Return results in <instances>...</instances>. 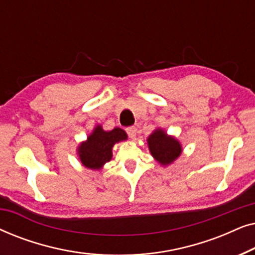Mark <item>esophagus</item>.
I'll return each mask as SVG.
<instances>
[{"label": "esophagus", "instance_id": "esophagus-1", "mask_svg": "<svg viewBox=\"0 0 255 255\" xmlns=\"http://www.w3.org/2000/svg\"><path fill=\"white\" fill-rule=\"evenodd\" d=\"M127 132L128 134V137L131 139H135V135H137V128L135 127H128L127 128Z\"/></svg>", "mask_w": 255, "mask_h": 255}]
</instances>
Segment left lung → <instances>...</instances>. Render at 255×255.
Masks as SVG:
<instances>
[{
  "instance_id": "left-lung-1",
  "label": "left lung",
  "mask_w": 255,
  "mask_h": 255,
  "mask_svg": "<svg viewBox=\"0 0 255 255\" xmlns=\"http://www.w3.org/2000/svg\"><path fill=\"white\" fill-rule=\"evenodd\" d=\"M147 144L153 158L162 166L170 165L182 153L180 141L167 134L162 128H156L148 135Z\"/></svg>"
}]
</instances>
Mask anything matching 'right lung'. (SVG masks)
Returning <instances> with one entry per match:
<instances>
[{"label": "right lung", "instance_id": "1", "mask_svg": "<svg viewBox=\"0 0 255 255\" xmlns=\"http://www.w3.org/2000/svg\"><path fill=\"white\" fill-rule=\"evenodd\" d=\"M127 139V132L120 128L104 131L101 125H97L87 140L79 145L78 155L80 161L89 169H101L113 158L114 145Z\"/></svg>", "mask_w": 255, "mask_h": 255}]
</instances>
